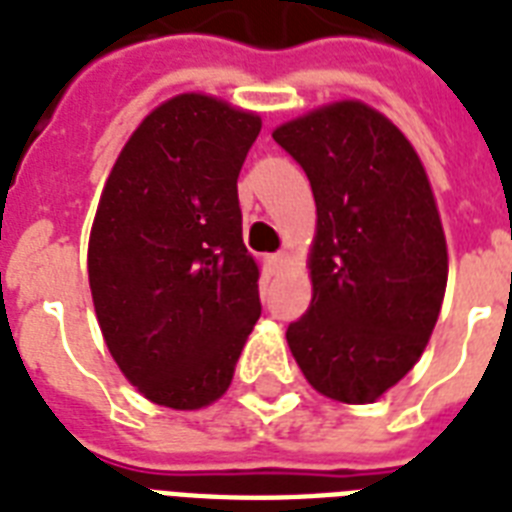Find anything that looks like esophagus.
I'll return each instance as SVG.
<instances>
[{
    "mask_svg": "<svg viewBox=\"0 0 512 512\" xmlns=\"http://www.w3.org/2000/svg\"><path fill=\"white\" fill-rule=\"evenodd\" d=\"M287 260H289L287 252H276V255H271V268L273 271H281V268L287 265Z\"/></svg>",
    "mask_w": 512,
    "mask_h": 512,
    "instance_id": "1",
    "label": "esophagus"
}]
</instances>
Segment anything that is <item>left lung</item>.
Instances as JSON below:
<instances>
[{"instance_id": "1", "label": "left lung", "mask_w": 512, "mask_h": 512, "mask_svg": "<svg viewBox=\"0 0 512 512\" xmlns=\"http://www.w3.org/2000/svg\"><path fill=\"white\" fill-rule=\"evenodd\" d=\"M273 140L311 180V308L287 329L305 380L369 404L404 377L436 327L446 239L428 175L396 124L358 100L281 124Z\"/></svg>"}]
</instances>
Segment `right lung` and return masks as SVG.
<instances>
[{
  "label": "right lung",
  "mask_w": 512,
  "mask_h": 512,
  "mask_svg": "<svg viewBox=\"0 0 512 512\" xmlns=\"http://www.w3.org/2000/svg\"><path fill=\"white\" fill-rule=\"evenodd\" d=\"M257 135L255 114L177 95L132 132L103 188L92 303L114 361L154 404L217 401L260 319L236 188Z\"/></svg>",
  "instance_id": "obj_1"
}]
</instances>
